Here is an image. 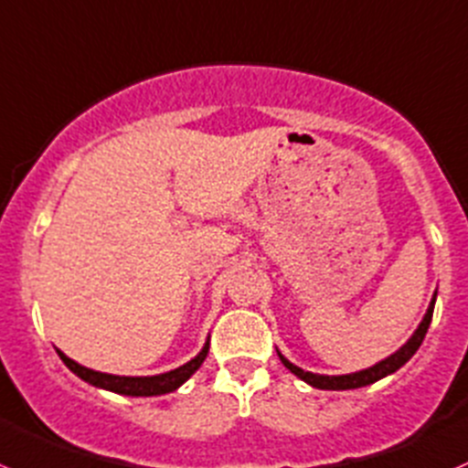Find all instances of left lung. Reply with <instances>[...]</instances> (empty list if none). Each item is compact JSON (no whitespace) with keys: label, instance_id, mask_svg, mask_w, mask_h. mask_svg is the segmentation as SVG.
I'll use <instances>...</instances> for the list:
<instances>
[{"label":"left lung","instance_id":"obj_1","mask_svg":"<svg viewBox=\"0 0 468 468\" xmlns=\"http://www.w3.org/2000/svg\"><path fill=\"white\" fill-rule=\"evenodd\" d=\"M434 300H437V293H434L432 300H430L428 312H425L423 321H420V325L416 327L414 335L410 336V341H407V344L402 346L400 350H396V353L389 355V357H387V359L378 362L376 367L364 368V371L348 373V376H318V373L303 371V368H300V367L291 364L289 359H286L282 353H277V355H280L282 364H284V367L289 368V371L293 373V376H298L300 380H304V382H307V385L316 387V389L346 391V389H359V387L373 385V382H378V380H382V378H387V376H391V373H396L398 368L402 367V364H407L411 357H414V353H416V350H419V346L423 344L425 332H428V327H430V321H432Z\"/></svg>","mask_w":468,"mask_h":468}]
</instances>
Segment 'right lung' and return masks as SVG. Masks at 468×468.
<instances>
[{
  "label": "right lung",
  "mask_w": 468,
  "mask_h": 468,
  "mask_svg": "<svg viewBox=\"0 0 468 468\" xmlns=\"http://www.w3.org/2000/svg\"><path fill=\"white\" fill-rule=\"evenodd\" d=\"M58 357L63 359L68 368H70L75 376L81 378L83 382L92 387H100V389L106 391H113V393H122V396H161V393H170L184 385L197 368L202 367V362L207 359L209 355V341L205 344V348L186 362L184 367L175 368V371L168 373H161V376H145V378H129V376H111V373H100V371H92V368L81 367L77 364L75 359H70L68 355H63L61 350H57Z\"/></svg>",
  "instance_id": "right-lung-1"
}]
</instances>
